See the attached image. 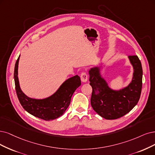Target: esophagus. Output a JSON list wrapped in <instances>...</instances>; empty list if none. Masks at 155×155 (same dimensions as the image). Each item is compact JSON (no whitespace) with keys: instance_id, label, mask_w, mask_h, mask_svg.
<instances>
[{"instance_id":"34e87169","label":"esophagus","mask_w":155,"mask_h":155,"mask_svg":"<svg viewBox=\"0 0 155 155\" xmlns=\"http://www.w3.org/2000/svg\"><path fill=\"white\" fill-rule=\"evenodd\" d=\"M81 79L82 82H86L87 81V79H88V76H87V73L82 72L81 74Z\"/></svg>"}]
</instances>
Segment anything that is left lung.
I'll use <instances>...</instances> for the list:
<instances>
[{"instance_id":"obj_1","label":"left lung","mask_w":155,"mask_h":155,"mask_svg":"<svg viewBox=\"0 0 155 155\" xmlns=\"http://www.w3.org/2000/svg\"><path fill=\"white\" fill-rule=\"evenodd\" d=\"M134 72L128 86L118 91L108 87L101 77L100 69L94 68L89 71V82L93 88L91 104L94 110L106 119H116L128 113L137 104L142 86V68L137 55H130ZM96 92L98 93L95 94Z\"/></svg>"}]
</instances>
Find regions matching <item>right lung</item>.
<instances>
[{"mask_svg":"<svg viewBox=\"0 0 155 155\" xmlns=\"http://www.w3.org/2000/svg\"><path fill=\"white\" fill-rule=\"evenodd\" d=\"M20 56L16 60L14 78L17 96L23 108L32 116L45 121L55 119L64 113L70 104L71 96L75 90L81 85V81L78 75L71 77L63 83L59 89L52 96L43 100H36L27 97L20 89L18 67Z\"/></svg>","mask_w":155,"mask_h":155,"instance_id":"1","label":"right lung"}]
</instances>
